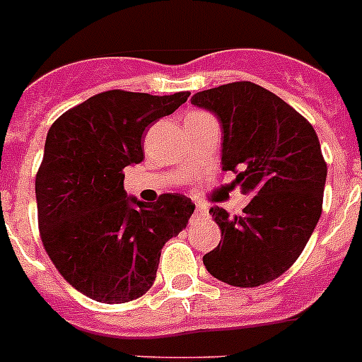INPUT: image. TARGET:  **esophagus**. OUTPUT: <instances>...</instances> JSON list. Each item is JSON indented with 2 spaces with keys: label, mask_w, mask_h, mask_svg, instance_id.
<instances>
[{
  "label": "esophagus",
  "mask_w": 362,
  "mask_h": 362,
  "mask_svg": "<svg viewBox=\"0 0 362 362\" xmlns=\"http://www.w3.org/2000/svg\"><path fill=\"white\" fill-rule=\"evenodd\" d=\"M195 217L197 218H201V217H206L208 215V208L206 206H203V204H197V206H195Z\"/></svg>",
  "instance_id": "obj_1"
}]
</instances>
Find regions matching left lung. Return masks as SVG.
<instances>
[{"label":"left lung","mask_w":362,"mask_h":362,"mask_svg":"<svg viewBox=\"0 0 362 362\" xmlns=\"http://www.w3.org/2000/svg\"><path fill=\"white\" fill-rule=\"evenodd\" d=\"M192 104L222 125V168L253 194L242 215L210 208L221 242L203 257L208 273L235 287H258L289 269L321 210L327 163L307 118L269 89L240 81L199 91Z\"/></svg>","instance_id":"obj_1"}]
</instances>
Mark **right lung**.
<instances>
[{"label":"right lung","instance_id":"right-lung-1","mask_svg":"<svg viewBox=\"0 0 362 362\" xmlns=\"http://www.w3.org/2000/svg\"><path fill=\"white\" fill-rule=\"evenodd\" d=\"M190 97L98 93L49 127L35 175L42 246L64 280L100 303H127L152 287L165 242L195 204L181 194L129 199L124 170L144 159L145 129Z\"/></svg>","mask_w":362,"mask_h":362}]
</instances>
